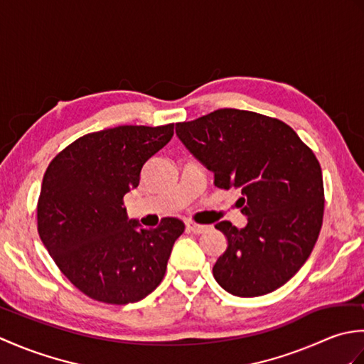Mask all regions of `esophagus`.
Returning <instances> with one entry per match:
<instances>
[{
  "mask_svg": "<svg viewBox=\"0 0 364 364\" xmlns=\"http://www.w3.org/2000/svg\"><path fill=\"white\" fill-rule=\"evenodd\" d=\"M208 228H210L208 225H200V223H196L192 220H186V230L192 231V233L200 235V233H203V231H206Z\"/></svg>",
  "mask_w": 364,
  "mask_h": 364,
  "instance_id": "34e87169",
  "label": "esophagus"
}]
</instances>
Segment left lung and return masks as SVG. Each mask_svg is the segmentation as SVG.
Returning a JSON list of instances; mask_svg holds the SVG:
<instances>
[{
    "label": "left lung",
    "mask_w": 364,
    "mask_h": 364,
    "mask_svg": "<svg viewBox=\"0 0 364 364\" xmlns=\"http://www.w3.org/2000/svg\"><path fill=\"white\" fill-rule=\"evenodd\" d=\"M176 136L220 189L241 188L245 227L215 223L227 250L213 274L227 292L257 297L296 275L318 241L323 215L319 161L286 123L257 112L218 109L176 123Z\"/></svg>",
    "instance_id": "1"
}]
</instances>
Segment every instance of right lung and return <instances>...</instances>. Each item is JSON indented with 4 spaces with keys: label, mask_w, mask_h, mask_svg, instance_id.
Here are the masks:
<instances>
[{
    "label": "right lung",
    "mask_w": 364,
    "mask_h": 364,
    "mask_svg": "<svg viewBox=\"0 0 364 364\" xmlns=\"http://www.w3.org/2000/svg\"><path fill=\"white\" fill-rule=\"evenodd\" d=\"M173 136L164 127L125 125L80 137L46 168L37 230L68 280L90 299L134 304L158 288L184 223L154 230L129 220L123 197L137 189L145 162Z\"/></svg>",
    "instance_id": "right-lung-1"
}]
</instances>
